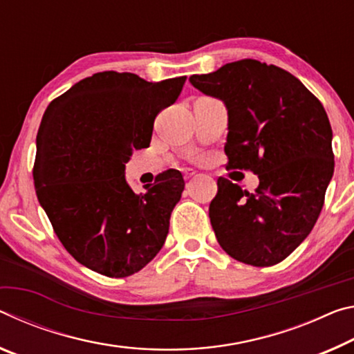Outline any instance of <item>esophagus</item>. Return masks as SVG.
Wrapping results in <instances>:
<instances>
[{
	"mask_svg": "<svg viewBox=\"0 0 354 354\" xmlns=\"http://www.w3.org/2000/svg\"><path fill=\"white\" fill-rule=\"evenodd\" d=\"M196 176V171L194 169H189V167H187V169H183V177L187 178H191V177H194Z\"/></svg>",
	"mask_w": 354,
	"mask_h": 354,
	"instance_id": "esophagus-1",
	"label": "esophagus"
}]
</instances>
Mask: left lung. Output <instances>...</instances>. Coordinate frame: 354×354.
Masks as SVG:
<instances>
[{"label": "left lung", "instance_id": "1", "mask_svg": "<svg viewBox=\"0 0 354 354\" xmlns=\"http://www.w3.org/2000/svg\"><path fill=\"white\" fill-rule=\"evenodd\" d=\"M189 83L227 109L229 167L259 176L254 193L218 178L208 208L218 243L246 265L279 263L310 234L333 178L326 111L297 77L256 59L193 75Z\"/></svg>", "mask_w": 354, "mask_h": 354}]
</instances>
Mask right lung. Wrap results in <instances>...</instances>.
I'll use <instances>...</instances> for the list:
<instances>
[{
  "mask_svg": "<svg viewBox=\"0 0 354 354\" xmlns=\"http://www.w3.org/2000/svg\"><path fill=\"white\" fill-rule=\"evenodd\" d=\"M187 77L150 83L100 72L45 109L34 187L68 254L108 277L142 270L163 248L185 188L180 171L160 174L136 194L125 178L133 150L150 144L153 120L180 95Z\"/></svg>",
  "mask_w": 354,
  "mask_h": 354,
  "instance_id": "right-lung-1",
  "label": "right lung"
}]
</instances>
